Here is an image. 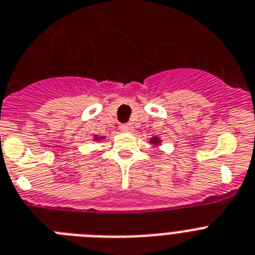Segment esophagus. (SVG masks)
I'll return each instance as SVG.
<instances>
[{
	"instance_id": "1",
	"label": "esophagus",
	"mask_w": 255,
	"mask_h": 255,
	"mask_svg": "<svg viewBox=\"0 0 255 255\" xmlns=\"http://www.w3.org/2000/svg\"><path fill=\"white\" fill-rule=\"evenodd\" d=\"M120 130L125 132H130L132 131V125L131 124H123V125L120 126Z\"/></svg>"
}]
</instances>
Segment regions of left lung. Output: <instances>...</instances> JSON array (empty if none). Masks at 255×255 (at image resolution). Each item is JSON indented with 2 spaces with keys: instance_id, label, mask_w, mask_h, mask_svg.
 Returning a JSON list of instances; mask_svg holds the SVG:
<instances>
[{
  "instance_id": "left-lung-1",
  "label": "left lung",
  "mask_w": 255,
  "mask_h": 255,
  "mask_svg": "<svg viewBox=\"0 0 255 255\" xmlns=\"http://www.w3.org/2000/svg\"><path fill=\"white\" fill-rule=\"evenodd\" d=\"M151 143L152 144H158V143H160V139H158L157 136H153V138L151 139Z\"/></svg>"
}]
</instances>
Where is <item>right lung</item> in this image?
Masks as SVG:
<instances>
[{
	"mask_svg": "<svg viewBox=\"0 0 255 255\" xmlns=\"http://www.w3.org/2000/svg\"><path fill=\"white\" fill-rule=\"evenodd\" d=\"M95 139H97V140H98V139H99V138H98V136H97V135H95Z\"/></svg>",
	"mask_w": 255,
	"mask_h": 255,
	"instance_id": "right-lung-1",
	"label": "right lung"
}]
</instances>
